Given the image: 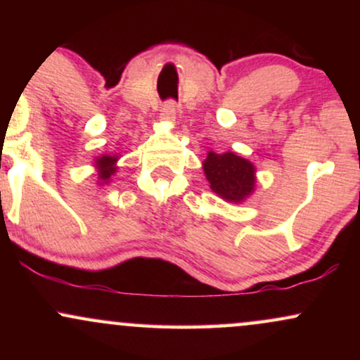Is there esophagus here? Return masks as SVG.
<instances>
[{"label":"esophagus","mask_w":360,"mask_h":360,"mask_svg":"<svg viewBox=\"0 0 360 360\" xmlns=\"http://www.w3.org/2000/svg\"><path fill=\"white\" fill-rule=\"evenodd\" d=\"M176 115H177V106L174 101H167L166 105L162 106V110H160V118H162L164 122L172 123L176 120Z\"/></svg>","instance_id":"1"}]
</instances>
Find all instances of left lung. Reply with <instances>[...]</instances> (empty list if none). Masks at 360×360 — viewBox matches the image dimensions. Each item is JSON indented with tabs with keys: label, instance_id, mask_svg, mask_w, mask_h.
<instances>
[{
	"label": "left lung",
	"instance_id": "obj_1",
	"mask_svg": "<svg viewBox=\"0 0 360 360\" xmlns=\"http://www.w3.org/2000/svg\"><path fill=\"white\" fill-rule=\"evenodd\" d=\"M203 172L210 189L226 203L242 205L255 191V166L233 152L210 150L203 160Z\"/></svg>",
	"mask_w": 360,
	"mask_h": 360
}]
</instances>
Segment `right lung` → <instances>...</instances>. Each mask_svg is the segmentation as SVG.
I'll use <instances>...</instances> for the list:
<instances>
[{
    "label": "right lung",
    "mask_w": 360,
    "mask_h": 360,
    "mask_svg": "<svg viewBox=\"0 0 360 360\" xmlns=\"http://www.w3.org/2000/svg\"><path fill=\"white\" fill-rule=\"evenodd\" d=\"M118 160H120V155L113 154H101L98 157H94V162H93V167L94 171H96V184L98 186H105L108 184L111 181V177L117 174L118 171Z\"/></svg>",
    "instance_id": "add662e5"
}]
</instances>
